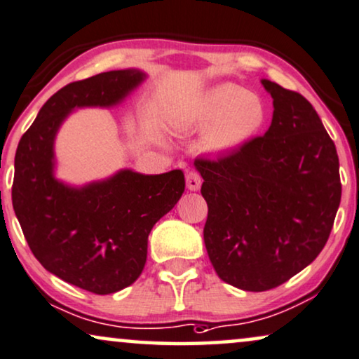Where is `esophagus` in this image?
Returning <instances> with one entry per match:
<instances>
[{
  "instance_id": "1",
  "label": "esophagus",
  "mask_w": 359,
  "mask_h": 359,
  "mask_svg": "<svg viewBox=\"0 0 359 359\" xmlns=\"http://www.w3.org/2000/svg\"><path fill=\"white\" fill-rule=\"evenodd\" d=\"M201 176H199L196 171H189L188 175H186V188H188L189 191H198L199 188H201Z\"/></svg>"
}]
</instances>
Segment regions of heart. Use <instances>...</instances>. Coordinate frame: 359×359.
<instances>
[{
	"instance_id": "b5f03b06",
	"label": "heart",
	"mask_w": 359,
	"mask_h": 359,
	"mask_svg": "<svg viewBox=\"0 0 359 359\" xmlns=\"http://www.w3.org/2000/svg\"><path fill=\"white\" fill-rule=\"evenodd\" d=\"M267 120V109L259 95L236 83H216L194 97L180 111L183 130L203 132L204 147L212 153L234 151L257 135Z\"/></svg>"
}]
</instances>
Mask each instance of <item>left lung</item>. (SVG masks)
<instances>
[{"label": "left lung", "instance_id": "left-lung-1", "mask_svg": "<svg viewBox=\"0 0 359 359\" xmlns=\"http://www.w3.org/2000/svg\"><path fill=\"white\" fill-rule=\"evenodd\" d=\"M272 123L217 160H196L208 203L204 244L221 280L241 290L282 285L322 252L341 183L333 140L304 95L262 79Z\"/></svg>", "mask_w": 359, "mask_h": 359}]
</instances>
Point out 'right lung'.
<instances>
[{
	"label": "right lung",
	"instance_id": "add662e5",
	"mask_svg": "<svg viewBox=\"0 0 359 359\" xmlns=\"http://www.w3.org/2000/svg\"><path fill=\"white\" fill-rule=\"evenodd\" d=\"M145 79L140 69H122L69 83L41 107L16 150L13 208L32 254L55 277L97 295L140 277L148 234L180 201L184 175L123 168L105 180L69 184L55 178V137L74 110L117 107Z\"/></svg>",
	"mask_w": 359,
	"mask_h": 359
}]
</instances>
